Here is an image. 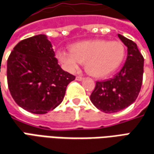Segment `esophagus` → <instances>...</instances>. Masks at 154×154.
Instances as JSON below:
<instances>
[{
    "instance_id": "34e87169",
    "label": "esophagus",
    "mask_w": 154,
    "mask_h": 154,
    "mask_svg": "<svg viewBox=\"0 0 154 154\" xmlns=\"http://www.w3.org/2000/svg\"><path fill=\"white\" fill-rule=\"evenodd\" d=\"M76 79H77V81H82L83 79H84V77H81V76H77V77H76Z\"/></svg>"
}]
</instances>
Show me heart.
I'll return each mask as SVG.
<instances>
[{
  "instance_id": "heart-1",
  "label": "heart",
  "mask_w": 154,
  "mask_h": 154,
  "mask_svg": "<svg viewBox=\"0 0 154 154\" xmlns=\"http://www.w3.org/2000/svg\"><path fill=\"white\" fill-rule=\"evenodd\" d=\"M57 57L71 72H76L81 63L85 62L88 73L96 77H104L112 73L122 64L125 47L118 41L88 40L72 45L71 51L60 50Z\"/></svg>"
}]
</instances>
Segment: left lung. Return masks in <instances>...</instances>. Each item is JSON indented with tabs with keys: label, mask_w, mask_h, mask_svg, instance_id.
<instances>
[{
	"label": "left lung",
	"mask_w": 154,
	"mask_h": 154,
	"mask_svg": "<svg viewBox=\"0 0 154 154\" xmlns=\"http://www.w3.org/2000/svg\"><path fill=\"white\" fill-rule=\"evenodd\" d=\"M128 47L127 59L120 72L109 80L96 82L90 100L99 110L106 113L117 112L130 106L140 92L144 59L133 41L118 35Z\"/></svg>",
	"instance_id": "1"
}]
</instances>
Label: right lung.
<instances>
[{"label": "right lung", "mask_w": 154, "mask_h": 154, "mask_svg": "<svg viewBox=\"0 0 154 154\" xmlns=\"http://www.w3.org/2000/svg\"><path fill=\"white\" fill-rule=\"evenodd\" d=\"M75 76L59 66L51 42L43 34L16 45L7 60V83L15 102L25 110L45 114L61 104Z\"/></svg>", "instance_id": "right-lung-1"}]
</instances>
